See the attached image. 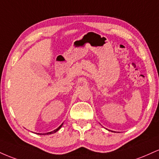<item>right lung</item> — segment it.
Listing matches in <instances>:
<instances>
[{"label":"right lung","mask_w":159,"mask_h":159,"mask_svg":"<svg viewBox=\"0 0 159 159\" xmlns=\"http://www.w3.org/2000/svg\"><path fill=\"white\" fill-rule=\"evenodd\" d=\"M63 123H62V124H61V125H60V126L57 128V129H55V130L52 131V132H48V133H45V134H54V133H55V132H57V131H58V130H59V129H61V128L62 127V125H63ZM38 134H39V133H38Z\"/></svg>","instance_id":"add662e5"}]
</instances>
